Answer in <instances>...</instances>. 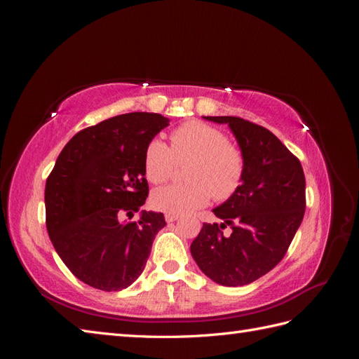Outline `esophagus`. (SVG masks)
I'll return each instance as SVG.
<instances>
[{
  "instance_id": "obj_1",
  "label": "esophagus",
  "mask_w": 359,
  "mask_h": 359,
  "mask_svg": "<svg viewBox=\"0 0 359 359\" xmlns=\"http://www.w3.org/2000/svg\"><path fill=\"white\" fill-rule=\"evenodd\" d=\"M165 219H166V222H168V223H172V222H177V220L180 219V215H177V214H170V212H166Z\"/></svg>"
}]
</instances>
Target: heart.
<instances>
[{"label":"heart","instance_id":"heart-1","mask_svg":"<svg viewBox=\"0 0 359 359\" xmlns=\"http://www.w3.org/2000/svg\"><path fill=\"white\" fill-rule=\"evenodd\" d=\"M191 161L184 186L157 189L151 202L158 211L190 214L210 202L231 199L245 175L243 149L229 142L222 130L202 121H189L170 133V148L160 139L149 140L144 151V172L149 182L160 184L172 177L177 163Z\"/></svg>","mask_w":359,"mask_h":359}]
</instances>
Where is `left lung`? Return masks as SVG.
<instances>
[{
  "mask_svg": "<svg viewBox=\"0 0 359 359\" xmlns=\"http://www.w3.org/2000/svg\"><path fill=\"white\" fill-rule=\"evenodd\" d=\"M229 124L245 156V175L231 199L214 208L222 224L203 223L191 256L223 286H244L285 257L306 212V177L297 156L268 128L240 116H205ZM226 225L233 227L224 237Z\"/></svg>",
  "mask_w": 359,
  "mask_h": 359,
  "instance_id": "left-lung-1",
  "label": "left lung"
}]
</instances>
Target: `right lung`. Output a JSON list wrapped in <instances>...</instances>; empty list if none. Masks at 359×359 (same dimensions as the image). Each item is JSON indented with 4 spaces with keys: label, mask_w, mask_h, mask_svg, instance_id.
<instances>
[{
    "label": "right lung",
    "mask_w": 359,
    "mask_h": 359,
    "mask_svg": "<svg viewBox=\"0 0 359 359\" xmlns=\"http://www.w3.org/2000/svg\"><path fill=\"white\" fill-rule=\"evenodd\" d=\"M169 126L160 114L112 116L76 133L46 180V227L62 262L91 287L116 292L142 274L161 212L142 211L148 196L144 151Z\"/></svg>",
    "instance_id": "obj_1"
}]
</instances>
